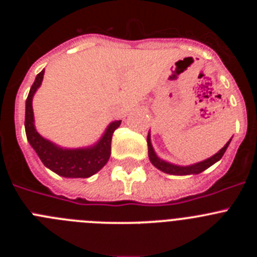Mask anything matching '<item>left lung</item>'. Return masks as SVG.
I'll use <instances>...</instances> for the list:
<instances>
[{
	"instance_id": "obj_1",
	"label": "left lung",
	"mask_w": 257,
	"mask_h": 257,
	"mask_svg": "<svg viewBox=\"0 0 257 257\" xmlns=\"http://www.w3.org/2000/svg\"><path fill=\"white\" fill-rule=\"evenodd\" d=\"M231 140V139H230ZM230 140L224 145V148H221L219 151V153H216L215 156H212L211 158L206 161H202V162L196 163V165H192V166H176V165H172V163L169 162H165V161L160 160L158 157L156 156L154 153L153 148H152V144H151V136L148 135V154H149V160H151L152 165L156 166L157 169L161 170V171L166 172V174H170V175H194V174H199V172L205 171L206 169H208L210 166H212L213 163H216L217 161L221 160V157L224 156L225 153L226 148L229 147L230 144Z\"/></svg>"
}]
</instances>
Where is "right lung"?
Instances as JSON below:
<instances>
[{
  "label": "right lung",
  "instance_id": "1",
  "mask_svg": "<svg viewBox=\"0 0 257 257\" xmlns=\"http://www.w3.org/2000/svg\"><path fill=\"white\" fill-rule=\"evenodd\" d=\"M45 70L40 72L32 85L31 91L26 101V134L27 139L32 148L35 149L40 160L42 161L47 169L64 178H90L96 174L108 162L110 157V144H112L113 133L117 130L121 121L112 122L106 128L99 143L91 148L83 149H63L59 148L49 140L44 139L35 128V118H33V108L32 99L36 90L41 86L44 79Z\"/></svg>",
  "mask_w": 257,
  "mask_h": 257
}]
</instances>
